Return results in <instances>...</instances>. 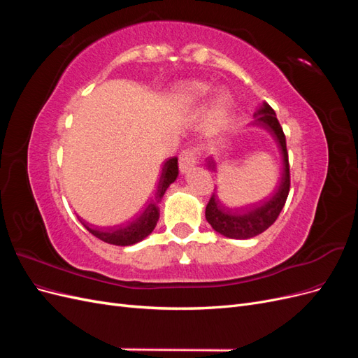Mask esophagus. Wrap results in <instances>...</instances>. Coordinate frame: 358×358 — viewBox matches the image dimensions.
Wrapping results in <instances>:
<instances>
[{
    "label": "esophagus",
    "mask_w": 358,
    "mask_h": 358,
    "mask_svg": "<svg viewBox=\"0 0 358 358\" xmlns=\"http://www.w3.org/2000/svg\"><path fill=\"white\" fill-rule=\"evenodd\" d=\"M197 159H199V152L196 148H188L185 150H182L179 155L180 173H188L194 166L197 164Z\"/></svg>",
    "instance_id": "1"
}]
</instances>
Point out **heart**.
I'll use <instances>...</instances> for the list:
<instances>
[{"instance_id":"b5f03b06","label":"heart","mask_w":358,"mask_h":358,"mask_svg":"<svg viewBox=\"0 0 358 358\" xmlns=\"http://www.w3.org/2000/svg\"><path fill=\"white\" fill-rule=\"evenodd\" d=\"M208 91H209V88L206 85L196 83V85H191L189 88H187L185 95H187V99H189V100H199V99H201V96L208 94ZM227 104H229V99H227L225 94H220V95L215 96L213 106H215L216 110H222Z\"/></svg>"}]
</instances>
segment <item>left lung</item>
I'll list each match as a JSON object with an SVG mask.
<instances>
[{
	"mask_svg": "<svg viewBox=\"0 0 358 358\" xmlns=\"http://www.w3.org/2000/svg\"><path fill=\"white\" fill-rule=\"evenodd\" d=\"M254 122L267 128L273 134L282 154V175H280L278 188L266 200H259L246 209H229L221 204L220 199L212 194L206 206V220L212 229L230 239H251L262 234L272 225L282 210L289 192V164L285 134L282 131L275 110L267 103H263L254 113Z\"/></svg>",
	"mask_w": 358,
	"mask_h": 358,
	"instance_id": "1",
	"label": "left lung"
}]
</instances>
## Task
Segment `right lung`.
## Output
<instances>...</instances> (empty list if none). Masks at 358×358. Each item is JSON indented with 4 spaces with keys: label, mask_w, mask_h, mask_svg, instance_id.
Instances as JSON below:
<instances>
[{
    "label": "right lung",
    "mask_w": 358,
    "mask_h": 358,
    "mask_svg": "<svg viewBox=\"0 0 358 358\" xmlns=\"http://www.w3.org/2000/svg\"><path fill=\"white\" fill-rule=\"evenodd\" d=\"M179 175L178 170V158L173 157L169 158L164 166H162L161 170V176L158 180L157 189L154 192L152 199H149L145 204V208L142 209L133 221H129L128 224L122 227H109V229H91V227L86 224L83 220L80 222L83 227L88 230L91 234L95 237H99L100 241L110 243V245H117V246H128V245H134L140 241H143L146 236L154 231L155 225L159 220V208L158 204L164 196L167 188L171 185L173 182L176 180Z\"/></svg>",
    "instance_id": "1"
}]
</instances>
